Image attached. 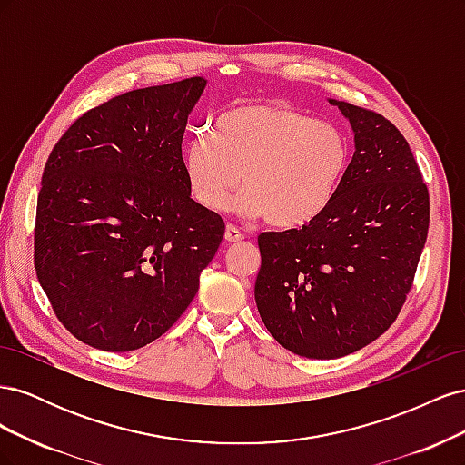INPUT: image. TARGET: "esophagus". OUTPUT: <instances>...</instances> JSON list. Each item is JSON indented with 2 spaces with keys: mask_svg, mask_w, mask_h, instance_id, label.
Instances as JSON below:
<instances>
[{
  "mask_svg": "<svg viewBox=\"0 0 465 465\" xmlns=\"http://www.w3.org/2000/svg\"><path fill=\"white\" fill-rule=\"evenodd\" d=\"M224 241L227 242H241L244 241V234L241 232V229L234 227V224H227V229H224Z\"/></svg>",
  "mask_w": 465,
  "mask_h": 465,
  "instance_id": "34e87169",
  "label": "esophagus"
}]
</instances>
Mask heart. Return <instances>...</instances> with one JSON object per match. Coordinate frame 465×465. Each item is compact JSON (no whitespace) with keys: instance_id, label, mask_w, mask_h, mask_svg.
<instances>
[{"instance_id":"obj_1","label":"heart","mask_w":465,"mask_h":465,"mask_svg":"<svg viewBox=\"0 0 465 465\" xmlns=\"http://www.w3.org/2000/svg\"><path fill=\"white\" fill-rule=\"evenodd\" d=\"M351 159L347 134L281 104L236 106L195 134L184 153L192 198L209 211L234 209L294 229L314 221L340 188Z\"/></svg>"}]
</instances>
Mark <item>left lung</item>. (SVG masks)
Here are the masks:
<instances>
[{
	"label": "left lung",
	"mask_w": 465,
	"mask_h": 465,
	"mask_svg": "<svg viewBox=\"0 0 465 465\" xmlns=\"http://www.w3.org/2000/svg\"><path fill=\"white\" fill-rule=\"evenodd\" d=\"M330 103L355 132L331 203L301 229L258 236V312L306 359L355 353L396 322L429 232V190L401 132L372 110Z\"/></svg>",
	"instance_id": "1"
}]
</instances>
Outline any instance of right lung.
Wrapping results in <instances>:
<instances>
[{"instance_id":"right-lung-1","label":"right lung","mask_w":465,"mask_h":465,"mask_svg":"<svg viewBox=\"0 0 465 465\" xmlns=\"http://www.w3.org/2000/svg\"><path fill=\"white\" fill-rule=\"evenodd\" d=\"M203 77L118 94L54 145L36 202L35 270L64 328L94 349L153 343L184 314L224 221L190 198L182 159Z\"/></svg>"}]
</instances>
